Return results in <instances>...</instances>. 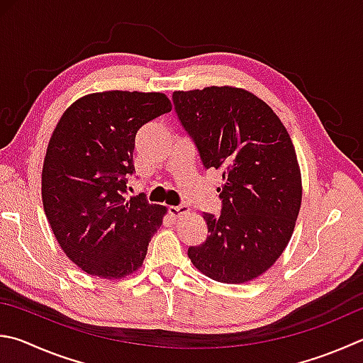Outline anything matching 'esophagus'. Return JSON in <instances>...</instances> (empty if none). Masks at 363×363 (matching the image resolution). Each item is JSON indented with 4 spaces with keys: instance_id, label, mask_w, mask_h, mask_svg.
<instances>
[{
    "instance_id": "34e87169",
    "label": "esophagus",
    "mask_w": 363,
    "mask_h": 363,
    "mask_svg": "<svg viewBox=\"0 0 363 363\" xmlns=\"http://www.w3.org/2000/svg\"><path fill=\"white\" fill-rule=\"evenodd\" d=\"M168 213L171 214V217H174V219H177V217H181L182 214H187L189 213V208L187 206H169L168 208Z\"/></svg>"
}]
</instances>
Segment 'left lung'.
<instances>
[{"label": "left lung", "instance_id": "obj_1", "mask_svg": "<svg viewBox=\"0 0 363 363\" xmlns=\"http://www.w3.org/2000/svg\"><path fill=\"white\" fill-rule=\"evenodd\" d=\"M173 103L203 167L222 173V211L203 213L209 235L189 247V259L214 281H252L284 252L301 206L291 136L274 111L245 89L174 91Z\"/></svg>", "mask_w": 363, "mask_h": 363}]
</instances>
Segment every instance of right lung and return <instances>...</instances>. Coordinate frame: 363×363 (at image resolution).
<instances>
[{
	"mask_svg": "<svg viewBox=\"0 0 363 363\" xmlns=\"http://www.w3.org/2000/svg\"><path fill=\"white\" fill-rule=\"evenodd\" d=\"M171 111L159 91L111 90L79 98L50 136L43 204L63 252L85 273L121 279L136 272L167 208L125 199L136 133Z\"/></svg>",
	"mask_w": 363,
	"mask_h": 363,
	"instance_id": "right-lung-1",
	"label": "right lung"
}]
</instances>
